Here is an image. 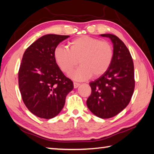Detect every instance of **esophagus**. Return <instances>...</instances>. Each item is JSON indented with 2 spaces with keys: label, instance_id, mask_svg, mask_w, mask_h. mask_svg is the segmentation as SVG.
Listing matches in <instances>:
<instances>
[{
  "label": "esophagus",
  "instance_id": "34e87169",
  "mask_svg": "<svg viewBox=\"0 0 154 154\" xmlns=\"http://www.w3.org/2000/svg\"><path fill=\"white\" fill-rule=\"evenodd\" d=\"M73 85H74V88H77L80 85V83H77V82H73Z\"/></svg>",
  "mask_w": 154,
  "mask_h": 154
}]
</instances>
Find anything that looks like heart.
<instances>
[{
    "instance_id": "heart-1",
    "label": "heart",
    "mask_w": 154,
    "mask_h": 154,
    "mask_svg": "<svg viewBox=\"0 0 154 154\" xmlns=\"http://www.w3.org/2000/svg\"><path fill=\"white\" fill-rule=\"evenodd\" d=\"M54 58L62 71L69 73L79 62V67L70 74L75 80L83 81L92 75L98 77L107 71L113 58V49L106 41L83 36L70 42L69 49L59 45Z\"/></svg>"
}]
</instances>
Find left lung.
<instances>
[{"mask_svg":"<svg viewBox=\"0 0 154 154\" xmlns=\"http://www.w3.org/2000/svg\"><path fill=\"white\" fill-rule=\"evenodd\" d=\"M113 44V58L105 73L90 83L92 93L86 101L90 111L98 118H111L126 107L134 90V64L123 41L111 34H103Z\"/></svg>","mask_w":154,"mask_h":154,"instance_id":"8db88e82","label":"left lung"}]
</instances>
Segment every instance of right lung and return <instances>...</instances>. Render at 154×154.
Listing matches in <instances>:
<instances>
[{
	"label": "right lung",
	"mask_w": 154,
	"mask_h": 154,
	"mask_svg": "<svg viewBox=\"0 0 154 154\" xmlns=\"http://www.w3.org/2000/svg\"><path fill=\"white\" fill-rule=\"evenodd\" d=\"M68 35H46L26 49L18 72L23 102L36 116L51 119L63 109L73 83L60 69L54 50Z\"/></svg>",
	"instance_id": "1"
}]
</instances>
